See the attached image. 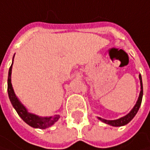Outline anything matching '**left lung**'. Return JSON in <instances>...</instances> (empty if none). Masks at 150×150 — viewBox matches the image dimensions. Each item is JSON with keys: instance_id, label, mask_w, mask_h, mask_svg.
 I'll return each instance as SVG.
<instances>
[{"instance_id": "8db88e82", "label": "left lung", "mask_w": 150, "mask_h": 150, "mask_svg": "<svg viewBox=\"0 0 150 150\" xmlns=\"http://www.w3.org/2000/svg\"><path fill=\"white\" fill-rule=\"evenodd\" d=\"M139 81H140V93H139V96L138 98V100L136 102L135 105L131 109V111L128 114H126L125 116H124V117L119 118L118 119H114V120H107V119H104V118L98 117V118L100 121H102L103 123L108 124V125L113 126V127H120V126H124V125H126L127 124H129L130 121L134 118L136 113L138 112L139 109V107L141 105L142 98H143V83H142V78L140 74H139Z\"/></svg>"}]
</instances>
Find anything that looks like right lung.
<instances>
[{
	"label": "right lung",
	"instance_id": "right-lung-1",
	"mask_svg": "<svg viewBox=\"0 0 150 150\" xmlns=\"http://www.w3.org/2000/svg\"><path fill=\"white\" fill-rule=\"evenodd\" d=\"M13 59H14V57H13ZM12 64H13V60H12L11 66L9 68L8 79H7V92H8L9 98L12 106L16 109L18 115L22 118V120L32 128L41 129H45L49 128L60 118V115L55 114L54 116H51V117H41L37 114L30 112L27 110V108L21 103L19 98L16 97L13 89V87H12V84H11Z\"/></svg>",
	"mask_w": 150,
	"mask_h": 150
}]
</instances>
